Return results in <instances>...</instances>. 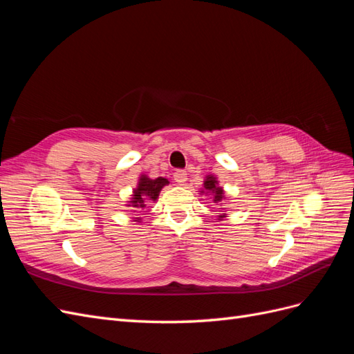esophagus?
I'll return each mask as SVG.
<instances>
[{
	"label": "esophagus",
	"mask_w": 354,
	"mask_h": 354,
	"mask_svg": "<svg viewBox=\"0 0 354 354\" xmlns=\"http://www.w3.org/2000/svg\"><path fill=\"white\" fill-rule=\"evenodd\" d=\"M174 180L177 181L178 185H185L187 181V173L185 169H177L174 173Z\"/></svg>",
	"instance_id": "34e87169"
}]
</instances>
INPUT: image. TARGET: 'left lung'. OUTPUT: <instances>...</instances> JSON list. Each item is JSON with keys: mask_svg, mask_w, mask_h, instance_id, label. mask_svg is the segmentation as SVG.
<instances>
[{"mask_svg": "<svg viewBox=\"0 0 354 354\" xmlns=\"http://www.w3.org/2000/svg\"><path fill=\"white\" fill-rule=\"evenodd\" d=\"M203 192H207V194H211L214 198V202L218 203L224 199V190L223 187L218 186V181L214 176H207L205 181H203V189H202V194ZM226 217V214H223V216H218V220Z\"/></svg>", "mask_w": 354, "mask_h": 354, "instance_id": "8db88e82", "label": "left lung"}]
</instances>
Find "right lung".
Segmentation results:
<instances>
[{"label": "right lung", "mask_w": 354, "mask_h": 354, "mask_svg": "<svg viewBox=\"0 0 354 354\" xmlns=\"http://www.w3.org/2000/svg\"><path fill=\"white\" fill-rule=\"evenodd\" d=\"M169 185V181L164 177H158L155 180L149 178L147 176H140L138 178V185L133 190V198L130 201L131 205L128 207H134V208H145L146 207V201H156L159 196V192L162 190L164 186ZM137 223H140L142 218L136 217Z\"/></svg>", "instance_id": "right-lung-1"}]
</instances>
